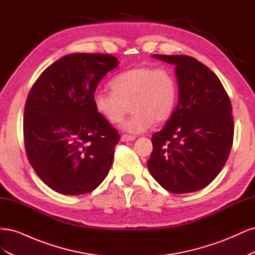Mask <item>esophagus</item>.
Masks as SVG:
<instances>
[{"instance_id": "esophagus-1", "label": "esophagus", "mask_w": 255, "mask_h": 255, "mask_svg": "<svg viewBox=\"0 0 255 255\" xmlns=\"http://www.w3.org/2000/svg\"><path fill=\"white\" fill-rule=\"evenodd\" d=\"M135 136H132V135H128V134H123L122 137H121V140L122 141H132L135 139Z\"/></svg>"}]
</instances>
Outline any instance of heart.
<instances>
[{
	"instance_id": "1",
	"label": "heart",
	"mask_w": 255,
	"mask_h": 255,
	"mask_svg": "<svg viewBox=\"0 0 255 255\" xmlns=\"http://www.w3.org/2000/svg\"><path fill=\"white\" fill-rule=\"evenodd\" d=\"M112 91L97 90L92 96L96 112L110 125H119L132 106L133 116L123 128L138 134L149 129L154 121L171 117L179 98L173 72L166 67L138 66L117 74L111 81Z\"/></svg>"
}]
</instances>
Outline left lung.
I'll use <instances>...</instances> for the list:
<instances>
[{"label":"left lung","instance_id":"1","mask_svg":"<svg viewBox=\"0 0 255 255\" xmlns=\"http://www.w3.org/2000/svg\"><path fill=\"white\" fill-rule=\"evenodd\" d=\"M153 56L175 65L179 101L164 128L153 134L146 165L172 194L202 189L219 174L232 148L231 100L218 76L196 58Z\"/></svg>","mask_w":255,"mask_h":255}]
</instances>
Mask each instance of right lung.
<instances>
[{"label": "right lung", "instance_id": "obj_1", "mask_svg": "<svg viewBox=\"0 0 255 255\" xmlns=\"http://www.w3.org/2000/svg\"><path fill=\"white\" fill-rule=\"evenodd\" d=\"M118 63L110 54H69L45 69L29 91L23 119L26 155L59 194H88L110 172L120 135L96 112L92 96Z\"/></svg>", "mask_w": 255, "mask_h": 255}]
</instances>
